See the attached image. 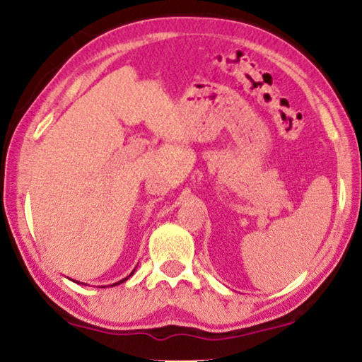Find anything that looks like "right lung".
Returning <instances> with one entry per match:
<instances>
[{"instance_id":"1","label":"right lung","mask_w":362,"mask_h":362,"mask_svg":"<svg viewBox=\"0 0 362 362\" xmlns=\"http://www.w3.org/2000/svg\"><path fill=\"white\" fill-rule=\"evenodd\" d=\"M132 273H134V272H132ZM132 273H131V274H132ZM131 274H129V276H131ZM129 276H127V278H129ZM127 278H124V279H121V281H118V283H116V284H121V283H124V281H126ZM116 284H112V286H116Z\"/></svg>"}]
</instances>
